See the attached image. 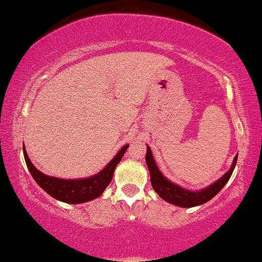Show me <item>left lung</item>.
Returning a JSON list of instances; mask_svg holds the SVG:
<instances>
[{
    "mask_svg": "<svg viewBox=\"0 0 262 262\" xmlns=\"http://www.w3.org/2000/svg\"><path fill=\"white\" fill-rule=\"evenodd\" d=\"M237 159L238 154L234 157L232 165H231V168L226 171L222 178L218 179L217 181L201 190H189L179 186L177 183L169 181V180L161 173L159 168H158L156 160H154L153 158L152 151L148 145L146 151V164L149 170V175H151V184L153 189L156 190L157 194L159 195L162 200H165L166 202L181 208L197 207V205L207 203L208 201L212 199V197H215L218 192L223 189V187L228 183L231 175L233 173L235 164H237Z\"/></svg>",
    "mask_w": 262,
    "mask_h": 262,
    "instance_id": "1",
    "label": "left lung"
}]
</instances>
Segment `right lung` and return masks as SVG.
Listing matches in <instances>:
<instances>
[{"mask_svg": "<svg viewBox=\"0 0 262 262\" xmlns=\"http://www.w3.org/2000/svg\"><path fill=\"white\" fill-rule=\"evenodd\" d=\"M127 147L128 144L124 145L117 152V154L113 158V160L101 171H98L97 174L84 179L72 180L49 177V175L41 173L39 169H37L34 167L31 160H30L28 153L25 151V147H23V153L30 173H31L34 181L38 183V186L42 188L53 199L60 201V202L80 204L95 200L103 194V191L105 190V188L109 186L111 180H113L116 166L122 160Z\"/></svg>", "mask_w": 262, "mask_h": 262, "instance_id": "add662e5", "label": "right lung"}]
</instances>
